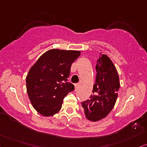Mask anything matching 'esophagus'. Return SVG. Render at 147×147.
I'll return each instance as SVG.
<instances>
[{
  "label": "esophagus",
  "mask_w": 147,
  "mask_h": 147,
  "mask_svg": "<svg viewBox=\"0 0 147 147\" xmlns=\"http://www.w3.org/2000/svg\"><path fill=\"white\" fill-rule=\"evenodd\" d=\"M78 85H79L78 83H76V84H75V91H77L78 90Z\"/></svg>",
  "instance_id": "34e87169"
}]
</instances>
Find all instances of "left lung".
Listing matches in <instances>:
<instances>
[{
	"mask_svg": "<svg viewBox=\"0 0 147 147\" xmlns=\"http://www.w3.org/2000/svg\"><path fill=\"white\" fill-rule=\"evenodd\" d=\"M96 69L93 94L90 99L81 102L85 117L92 121H97L109 115L116 102L120 87L116 68L107 55L100 53Z\"/></svg>",
	"mask_w": 147,
	"mask_h": 147,
	"instance_id": "left-lung-1",
	"label": "left lung"
}]
</instances>
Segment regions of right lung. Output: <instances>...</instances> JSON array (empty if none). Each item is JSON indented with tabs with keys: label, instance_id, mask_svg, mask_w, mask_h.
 Instances as JSON below:
<instances>
[{
	"label": "right lung",
	"instance_id": "obj_1",
	"mask_svg": "<svg viewBox=\"0 0 147 147\" xmlns=\"http://www.w3.org/2000/svg\"><path fill=\"white\" fill-rule=\"evenodd\" d=\"M80 54L79 51L49 50L29 70L26 79L28 95L40 115L49 117L58 113L64 98L75 90L68 78L72 64Z\"/></svg>",
	"mask_w": 147,
	"mask_h": 147
}]
</instances>
